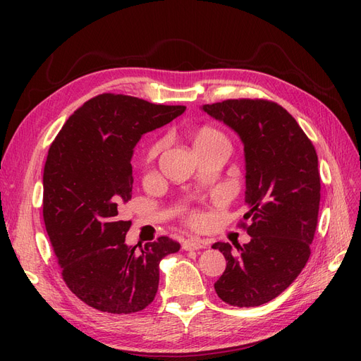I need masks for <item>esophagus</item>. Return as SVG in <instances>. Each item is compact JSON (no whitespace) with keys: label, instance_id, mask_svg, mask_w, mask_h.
I'll use <instances>...</instances> for the list:
<instances>
[{"label":"esophagus","instance_id":"1","mask_svg":"<svg viewBox=\"0 0 361 361\" xmlns=\"http://www.w3.org/2000/svg\"><path fill=\"white\" fill-rule=\"evenodd\" d=\"M206 243L200 241V239H188V241H185L182 248L187 250V251H194V250H200V248H206Z\"/></svg>","mask_w":361,"mask_h":361}]
</instances>
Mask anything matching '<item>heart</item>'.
Here are the masks:
<instances>
[{
	"label": "heart",
	"instance_id": "obj_1",
	"mask_svg": "<svg viewBox=\"0 0 361 361\" xmlns=\"http://www.w3.org/2000/svg\"><path fill=\"white\" fill-rule=\"evenodd\" d=\"M191 141H192V147L194 150L199 149V147H203L206 145L212 143L214 140H218V138H223L224 135L220 133V130L212 128V126H207V125H202V126H197L194 128L191 133ZM161 150V141L159 140H154L150 141V143L145 147L143 154H141V164H143V167H149L152 162H154V159L157 158V155L159 154ZM191 221L192 223H197L199 218L197 215H192L191 216Z\"/></svg>",
	"mask_w": 361,
	"mask_h": 361
}]
</instances>
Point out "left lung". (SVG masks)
Returning <instances> with one entry per match:
<instances>
[{
    "label": "left lung",
    "mask_w": 361,
    "mask_h": 361,
    "mask_svg": "<svg viewBox=\"0 0 361 361\" xmlns=\"http://www.w3.org/2000/svg\"><path fill=\"white\" fill-rule=\"evenodd\" d=\"M203 111L232 128L244 143L243 223L251 241L232 250L215 243L226 271L215 292L236 307H256L289 288L310 257L321 202L318 155L285 108L267 99H227Z\"/></svg>",
    "instance_id": "8db88e82"
}]
</instances>
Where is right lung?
Returning a JSON list of instances; mask_svg holds the SVG:
<instances>
[{
  "mask_svg": "<svg viewBox=\"0 0 361 361\" xmlns=\"http://www.w3.org/2000/svg\"><path fill=\"white\" fill-rule=\"evenodd\" d=\"M183 105H157L102 93L63 125L43 170V221L68 288L90 307L129 314L154 301L159 262L179 251L161 236L128 247L130 221L118 207L133 197L130 158L141 135L170 123Z\"/></svg>",
  "mask_w": 361,
  "mask_h": 361,
  "instance_id": "right-lung-1",
  "label": "right lung"
}]
</instances>
